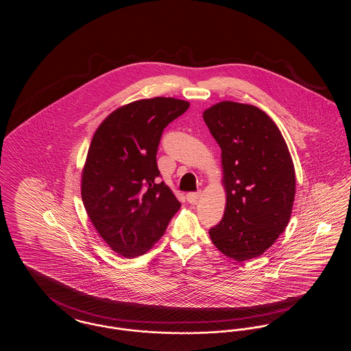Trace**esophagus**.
I'll return each instance as SVG.
<instances>
[{
	"mask_svg": "<svg viewBox=\"0 0 351 351\" xmlns=\"http://www.w3.org/2000/svg\"><path fill=\"white\" fill-rule=\"evenodd\" d=\"M201 197V192H189L186 193V201L189 204H196Z\"/></svg>",
	"mask_w": 351,
	"mask_h": 351,
	"instance_id": "1",
	"label": "esophagus"
}]
</instances>
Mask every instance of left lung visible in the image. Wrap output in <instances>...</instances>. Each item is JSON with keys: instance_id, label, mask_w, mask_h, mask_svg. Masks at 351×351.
Instances as JSON below:
<instances>
[{"instance_id": "left-lung-1", "label": "left lung", "mask_w": 351, "mask_h": 351, "mask_svg": "<svg viewBox=\"0 0 351 351\" xmlns=\"http://www.w3.org/2000/svg\"><path fill=\"white\" fill-rule=\"evenodd\" d=\"M221 147L226 206L209 230L223 255L249 261L269 249L289 222L295 167L275 122L259 108L221 101L202 113Z\"/></svg>"}]
</instances>
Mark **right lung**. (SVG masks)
<instances>
[{
	"label": "right lung",
	"mask_w": 351,
	"mask_h": 351,
	"mask_svg": "<svg viewBox=\"0 0 351 351\" xmlns=\"http://www.w3.org/2000/svg\"><path fill=\"white\" fill-rule=\"evenodd\" d=\"M188 108L172 97L134 101L105 118L92 138L82 172L84 208L101 238L125 258L150 250L182 206L158 182L156 151L165 128Z\"/></svg>",
	"instance_id": "obj_1"
}]
</instances>
